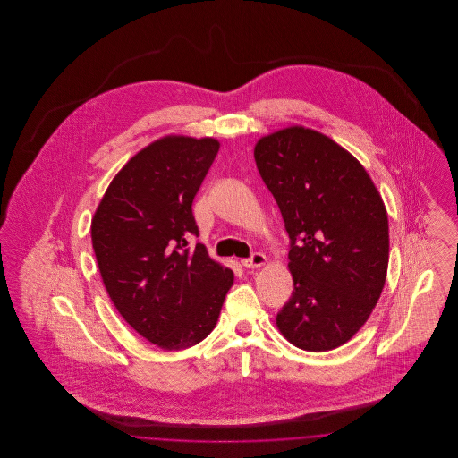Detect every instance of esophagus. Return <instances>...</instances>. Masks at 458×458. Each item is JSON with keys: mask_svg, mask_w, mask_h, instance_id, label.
I'll return each instance as SVG.
<instances>
[{"mask_svg": "<svg viewBox=\"0 0 458 458\" xmlns=\"http://www.w3.org/2000/svg\"><path fill=\"white\" fill-rule=\"evenodd\" d=\"M266 264V256L261 252H254L249 259H243L242 266L247 267V269H254V267H261Z\"/></svg>", "mask_w": 458, "mask_h": 458, "instance_id": "obj_1", "label": "esophagus"}]
</instances>
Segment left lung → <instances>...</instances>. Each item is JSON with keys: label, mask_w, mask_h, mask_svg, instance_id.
<instances>
[{"label": "left lung", "mask_w": 458, "mask_h": 458, "mask_svg": "<svg viewBox=\"0 0 458 458\" xmlns=\"http://www.w3.org/2000/svg\"><path fill=\"white\" fill-rule=\"evenodd\" d=\"M254 157L290 239L293 292L276 325L299 349H336L368 321L385 286L383 199L364 166L319 131H275L256 144Z\"/></svg>", "instance_id": "left-lung-1"}]
</instances>
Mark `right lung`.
<instances>
[{"instance_id":"add662e5","label":"right lung","mask_w":458,"mask_h":458,"mask_svg":"<svg viewBox=\"0 0 458 458\" xmlns=\"http://www.w3.org/2000/svg\"><path fill=\"white\" fill-rule=\"evenodd\" d=\"M219 142L170 135L135 154L109 183L90 225L109 299L163 350L202 342L216 325L233 271L208 256L192 202Z\"/></svg>"}]
</instances>
